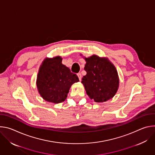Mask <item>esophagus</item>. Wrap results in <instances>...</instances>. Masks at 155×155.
I'll return each mask as SVG.
<instances>
[{"mask_svg": "<svg viewBox=\"0 0 155 155\" xmlns=\"http://www.w3.org/2000/svg\"><path fill=\"white\" fill-rule=\"evenodd\" d=\"M77 75H78V77L80 81H81V77H82L81 74L80 73H78V74H77Z\"/></svg>", "mask_w": 155, "mask_h": 155, "instance_id": "34e87169", "label": "esophagus"}]
</instances>
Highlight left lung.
<instances>
[{"label":"left lung","mask_w":155,"mask_h":155,"mask_svg":"<svg viewBox=\"0 0 155 155\" xmlns=\"http://www.w3.org/2000/svg\"><path fill=\"white\" fill-rule=\"evenodd\" d=\"M86 75L82 78L87 94L96 102H104L112 98L119 85L115 66L107 59L93 55L85 58Z\"/></svg>","instance_id":"8db88e82"}]
</instances>
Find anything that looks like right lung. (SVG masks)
Returning a JSON list of instances; mask_svg holds the SVG:
<instances>
[{"instance_id": "add662e5", "label": "right lung", "mask_w": 155, "mask_h": 155, "mask_svg": "<svg viewBox=\"0 0 155 155\" xmlns=\"http://www.w3.org/2000/svg\"><path fill=\"white\" fill-rule=\"evenodd\" d=\"M79 79L75 74L62 64V58L56 56L47 58L41 65L37 79V86L40 96L53 103L64 101L71 85Z\"/></svg>"}]
</instances>
